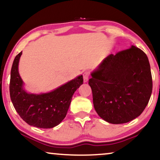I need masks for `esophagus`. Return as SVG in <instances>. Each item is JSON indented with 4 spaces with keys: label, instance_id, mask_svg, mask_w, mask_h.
Returning <instances> with one entry per match:
<instances>
[{
    "label": "esophagus",
    "instance_id": "1",
    "mask_svg": "<svg viewBox=\"0 0 160 160\" xmlns=\"http://www.w3.org/2000/svg\"><path fill=\"white\" fill-rule=\"evenodd\" d=\"M90 73L89 72H85L83 73V80H84V82H88V79H89Z\"/></svg>",
    "mask_w": 160,
    "mask_h": 160
}]
</instances>
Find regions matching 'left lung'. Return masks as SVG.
<instances>
[{"label":"left lung","instance_id":"obj_1","mask_svg":"<svg viewBox=\"0 0 160 160\" xmlns=\"http://www.w3.org/2000/svg\"><path fill=\"white\" fill-rule=\"evenodd\" d=\"M89 85L98 115L111 124H123L138 118L148 105L152 91L148 58L130 48L110 54L91 72Z\"/></svg>","mask_w":160,"mask_h":160}]
</instances>
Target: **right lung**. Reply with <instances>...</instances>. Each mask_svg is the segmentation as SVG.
<instances>
[{
    "instance_id": "obj_1",
    "label": "right lung",
    "mask_w": 160,
    "mask_h": 160,
    "mask_svg": "<svg viewBox=\"0 0 160 160\" xmlns=\"http://www.w3.org/2000/svg\"><path fill=\"white\" fill-rule=\"evenodd\" d=\"M22 52L12 62L10 95L16 112L25 122L39 128H52L61 122L67 115L74 92L83 83L82 75L62 85L51 92H28L18 72Z\"/></svg>"
}]
</instances>
